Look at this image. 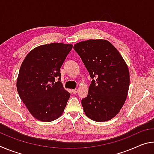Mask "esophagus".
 Returning a JSON list of instances; mask_svg holds the SVG:
<instances>
[{"instance_id": "obj_1", "label": "esophagus", "mask_w": 154, "mask_h": 154, "mask_svg": "<svg viewBox=\"0 0 154 154\" xmlns=\"http://www.w3.org/2000/svg\"><path fill=\"white\" fill-rule=\"evenodd\" d=\"M72 92L74 94H77L78 92V90L77 89H73L72 90Z\"/></svg>"}]
</instances>
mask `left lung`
<instances>
[{"label": "left lung", "mask_w": 154, "mask_h": 154, "mask_svg": "<svg viewBox=\"0 0 154 154\" xmlns=\"http://www.w3.org/2000/svg\"><path fill=\"white\" fill-rule=\"evenodd\" d=\"M73 48L93 80L87 97L82 100L86 116L94 121H109L117 116L126 100L129 70L118 49L109 41L90 39Z\"/></svg>", "instance_id": "left-lung-1"}]
</instances>
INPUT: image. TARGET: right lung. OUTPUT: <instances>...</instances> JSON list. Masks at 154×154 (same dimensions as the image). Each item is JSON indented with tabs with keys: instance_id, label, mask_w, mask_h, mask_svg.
<instances>
[{
	"instance_id": "right-lung-1",
	"label": "right lung",
	"mask_w": 154,
	"mask_h": 154,
	"mask_svg": "<svg viewBox=\"0 0 154 154\" xmlns=\"http://www.w3.org/2000/svg\"><path fill=\"white\" fill-rule=\"evenodd\" d=\"M72 44L53 43L36 47L26 56L17 79L19 96L30 114L49 122L62 116L70 94L62 86L60 68ZM56 78L59 81L55 82Z\"/></svg>"
}]
</instances>
